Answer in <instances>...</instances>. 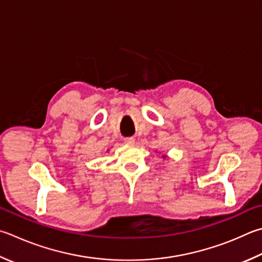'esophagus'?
Listing matches in <instances>:
<instances>
[{
	"instance_id": "34e87169",
	"label": "esophagus",
	"mask_w": 262,
	"mask_h": 262,
	"mask_svg": "<svg viewBox=\"0 0 262 262\" xmlns=\"http://www.w3.org/2000/svg\"><path fill=\"white\" fill-rule=\"evenodd\" d=\"M123 143L127 144V145H133L135 143V140L133 139V137H127V139L123 140Z\"/></svg>"
}]
</instances>
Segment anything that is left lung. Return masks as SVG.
Returning a JSON list of instances; mask_svg holds the SVG:
<instances>
[{
	"label": "left lung",
	"instance_id": "1",
	"mask_svg": "<svg viewBox=\"0 0 262 262\" xmlns=\"http://www.w3.org/2000/svg\"><path fill=\"white\" fill-rule=\"evenodd\" d=\"M163 157H164V158H165V157H166V155H163Z\"/></svg>",
	"mask_w": 262,
	"mask_h": 262
}]
</instances>
